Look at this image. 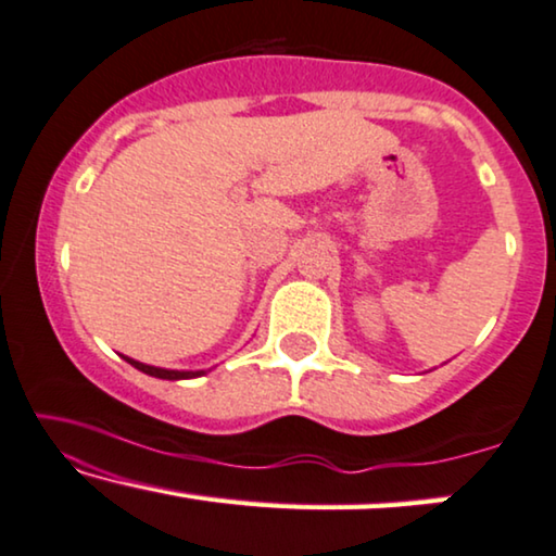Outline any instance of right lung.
Segmentation results:
<instances>
[{
	"label": "right lung",
	"mask_w": 556,
	"mask_h": 556,
	"mask_svg": "<svg viewBox=\"0 0 556 556\" xmlns=\"http://www.w3.org/2000/svg\"><path fill=\"white\" fill-rule=\"evenodd\" d=\"M128 363L136 367V370L151 375V378H161V380H191V378H201V375H206L208 370H168V367H155V365H146V363H138V359L132 357H125Z\"/></svg>",
	"instance_id": "obj_1"
}]
</instances>
